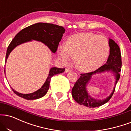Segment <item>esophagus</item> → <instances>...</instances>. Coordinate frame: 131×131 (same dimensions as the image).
I'll return each instance as SVG.
<instances>
[{
	"label": "esophagus",
	"instance_id": "34e87169",
	"mask_svg": "<svg viewBox=\"0 0 131 131\" xmlns=\"http://www.w3.org/2000/svg\"><path fill=\"white\" fill-rule=\"evenodd\" d=\"M70 71H71V69L70 68H67L65 69V72H68Z\"/></svg>",
	"mask_w": 131,
	"mask_h": 131
}]
</instances>
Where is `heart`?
<instances>
[{"label": "heart", "instance_id": "1", "mask_svg": "<svg viewBox=\"0 0 131 131\" xmlns=\"http://www.w3.org/2000/svg\"><path fill=\"white\" fill-rule=\"evenodd\" d=\"M110 51L107 38L102 35L86 32L68 38L66 46H60L58 56L65 64L76 59V65L81 71L89 72L101 67Z\"/></svg>", "mask_w": 131, "mask_h": 131}]
</instances>
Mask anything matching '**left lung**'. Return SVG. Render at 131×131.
Here are the masks:
<instances>
[{"label":"left lung","mask_w":131,"mask_h":131,"mask_svg":"<svg viewBox=\"0 0 131 131\" xmlns=\"http://www.w3.org/2000/svg\"><path fill=\"white\" fill-rule=\"evenodd\" d=\"M110 55L107 61L106 64L99 68L94 71L82 73L81 76L74 83L72 89V96L75 101L81 105H83L87 107H97L104 104L111 100L112 96L115 88L111 95L107 98L102 100H94L90 96L86 90V86L91 78V75L96 73L104 71H112L115 73L116 78V83L118 81L120 75L119 72L121 69V57L119 48L114 41L110 39Z\"/></svg>","instance_id":"left-lung-1"}]
</instances>
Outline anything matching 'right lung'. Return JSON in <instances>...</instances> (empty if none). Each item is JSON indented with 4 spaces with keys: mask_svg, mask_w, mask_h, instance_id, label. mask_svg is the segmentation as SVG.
<instances>
[{
    "mask_svg": "<svg viewBox=\"0 0 131 131\" xmlns=\"http://www.w3.org/2000/svg\"><path fill=\"white\" fill-rule=\"evenodd\" d=\"M65 30L62 26L50 23H39L24 28L16 34L15 38L8 46L6 53L5 62L11 51L15 47L23 42L31 40L39 41L48 46L53 53H56L58 49L59 42L61 40L63 34ZM64 68H58L53 67L50 69L45 83L38 90L30 94H22L17 92L12 89V90L18 96L27 100H37L45 95L49 88V83L51 78L54 75L64 72ZM5 71V70H4Z\"/></svg>",
    "mask_w": 131,
    "mask_h": 131,
    "instance_id": "right-lung-1",
    "label": "right lung"
}]
</instances>
